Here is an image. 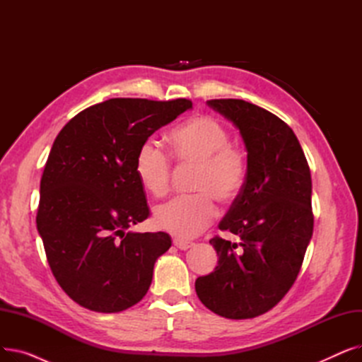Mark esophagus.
<instances>
[{
	"mask_svg": "<svg viewBox=\"0 0 362 362\" xmlns=\"http://www.w3.org/2000/svg\"><path fill=\"white\" fill-rule=\"evenodd\" d=\"M173 243H175L176 248H179V250H182V251H186V250H189V248H191V246L194 245L192 242L183 240V239H180V238H175V239H173Z\"/></svg>",
	"mask_w": 362,
	"mask_h": 362,
	"instance_id": "esophagus-1",
	"label": "esophagus"
}]
</instances>
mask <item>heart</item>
I'll return each instance as SVG.
<instances>
[{
  "mask_svg": "<svg viewBox=\"0 0 362 362\" xmlns=\"http://www.w3.org/2000/svg\"><path fill=\"white\" fill-rule=\"evenodd\" d=\"M229 139V130L211 116L191 117L170 132L173 157L182 164L198 168L194 179L198 194L176 197L157 205L154 223L158 229L179 238H194L214 221V198L232 204L240 197L248 180V154ZM135 173L152 197L168 192L171 160L154 139H146L139 146Z\"/></svg>",
  "mask_w": 362,
  "mask_h": 362,
  "instance_id": "1",
  "label": "heart"
}]
</instances>
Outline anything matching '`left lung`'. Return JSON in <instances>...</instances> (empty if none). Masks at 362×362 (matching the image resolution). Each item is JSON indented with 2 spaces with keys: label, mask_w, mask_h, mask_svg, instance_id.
<instances>
[{
  "label": "left lung",
  "mask_w": 362,
  "mask_h": 362,
  "mask_svg": "<svg viewBox=\"0 0 362 362\" xmlns=\"http://www.w3.org/2000/svg\"><path fill=\"white\" fill-rule=\"evenodd\" d=\"M239 129L248 151V180L214 236L213 273L195 281L204 305L226 318H254L270 311L295 283L313 236L311 173L293 130L273 112L243 100H210ZM240 250H238L237 248Z\"/></svg>",
  "instance_id": "left-lung-1"
}]
</instances>
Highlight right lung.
Returning a JSON list of instances; mask_svg holds the SVG:
<instances>
[{
  "label": "right lung",
  "mask_w": 362,
  "mask_h": 362,
  "mask_svg": "<svg viewBox=\"0 0 362 362\" xmlns=\"http://www.w3.org/2000/svg\"><path fill=\"white\" fill-rule=\"evenodd\" d=\"M189 108L186 98H111L76 114L57 135L41 177L36 227L55 280L81 307L120 313L146 295L171 239L127 232L149 217L136 152Z\"/></svg>",
  "instance_id": "obj_1"
}]
</instances>
